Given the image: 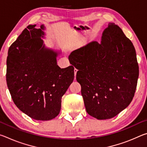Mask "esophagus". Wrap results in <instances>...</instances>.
<instances>
[{
  "label": "esophagus",
  "instance_id": "34e87169",
  "mask_svg": "<svg viewBox=\"0 0 147 147\" xmlns=\"http://www.w3.org/2000/svg\"><path fill=\"white\" fill-rule=\"evenodd\" d=\"M77 71H78V70H77L76 69H74V76H76V73H77Z\"/></svg>",
  "mask_w": 147,
  "mask_h": 147
}]
</instances>
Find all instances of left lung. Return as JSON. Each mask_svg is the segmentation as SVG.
I'll return each instance as SVG.
<instances>
[{
	"label": "left lung",
	"instance_id": "left-lung-1",
	"mask_svg": "<svg viewBox=\"0 0 147 147\" xmlns=\"http://www.w3.org/2000/svg\"><path fill=\"white\" fill-rule=\"evenodd\" d=\"M89 115L113 118L132 100L139 77L136 50L121 28L109 23L100 43L92 41L71 54Z\"/></svg>",
	"mask_w": 147,
	"mask_h": 147
}]
</instances>
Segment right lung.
Masks as SVG:
<instances>
[{
  "instance_id": "1",
  "label": "right lung",
  "mask_w": 147,
  "mask_h": 147,
  "mask_svg": "<svg viewBox=\"0 0 147 147\" xmlns=\"http://www.w3.org/2000/svg\"><path fill=\"white\" fill-rule=\"evenodd\" d=\"M29 25L9 48L6 82L12 100L32 119L51 120L61 109V98L73 82L74 67L57 65L60 51L47 47L45 26Z\"/></svg>"
}]
</instances>
